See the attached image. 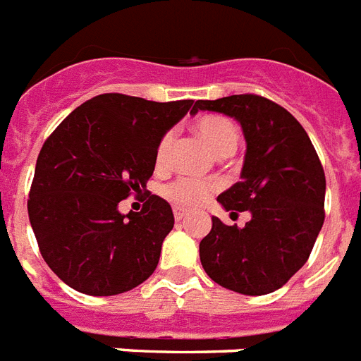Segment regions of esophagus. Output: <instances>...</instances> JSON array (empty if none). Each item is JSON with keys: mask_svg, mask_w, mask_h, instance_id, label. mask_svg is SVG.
Listing matches in <instances>:
<instances>
[{"mask_svg": "<svg viewBox=\"0 0 361 361\" xmlns=\"http://www.w3.org/2000/svg\"><path fill=\"white\" fill-rule=\"evenodd\" d=\"M173 214H175V220L183 221L184 216H186V212H184L183 209H173Z\"/></svg>", "mask_w": 361, "mask_h": 361, "instance_id": "1", "label": "esophagus"}]
</instances>
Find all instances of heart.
Masks as SVG:
<instances>
[{
    "mask_svg": "<svg viewBox=\"0 0 361 361\" xmlns=\"http://www.w3.org/2000/svg\"><path fill=\"white\" fill-rule=\"evenodd\" d=\"M195 134L210 147V151L218 157H231L235 154L240 143V134L236 126L227 117L221 115H203L194 123ZM173 145V132H166L160 137L154 152V164L157 167H166L169 151ZM214 183L209 180H194V178H177L164 188V195L178 209H194L197 204L210 197L216 192Z\"/></svg>",
    "mask_w": 361,
    "mask_h": 361,
    "instance_id": "b5f03b06",
    "label": "heart"
}]
</instances>
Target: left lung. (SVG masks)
Returning a JSON list of instances; mask_svg holds the SVG:
<instances>
[{
  "mask_svg": "<svg viewBox=\"0 0 361 361\" xmlns=\"http://www.w3.org/2000/svg\"><path fill=\"white\" fill-rule=\"evenodd\" d=\"M199 109L235 117L246 137L242 180L218 195L233 214L250 212L246 226L212 229L199 244L209 278L247 296L283 287L310 259L324 224L326 177L310 135L279 104L261 94L197 100Z\"/></svg>",
  "mask_w": 361,
  "mask_h": 361,
  "instance_id": "obj_1",
  "label": "left lung"
}]
</instances>
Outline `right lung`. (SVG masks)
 <instances>
[{
    "label": "right lung",
    "instance_id": "add662e5",
    "mask_svg": "<svg viewBox=\"0 0 361 361\" xmlns=\"http://www.w3.org/2000/svg\"><path fill=\"white\" fill-rule=\"evenodd\" d=\"M194 100L104 93L78 106L40 149L27 212L46 264L74 290L121 295L143 283L173 229L171 204L147 194L141 213L116 204L147 193L158 141Z\"/></svg>",
    "mask_w": 361,
    "mask_h": 361
}]
</instances>
